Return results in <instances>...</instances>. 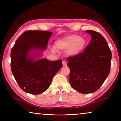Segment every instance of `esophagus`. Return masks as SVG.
<instances>
[{"instance_id":"34e87169","label":"esophagus","mask_w":121,"mask_h":121,"mask_svg":"<svg viewBox=\"0 0 121 121\" xmlns=\"http://www.w3.org/2000/svg\"><path fill=\"white\" fill-rule=\"evenodd\" d=\"M62 65H63V67L67 66V63L66 62H65V61H62Z\"/></svg>"}]
</instances>
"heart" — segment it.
I'll return each instance as SVG.
<instances>
[{"label": "heart", "instance_id": "heart-1", "mask_svg": "<svg viewBox=\"0 0 121 121\" xmlns=\"http://www.w3.org/2000/svg\"><path fill=\"white\" fill-rule=\"evenodd\" d=\"M86 45V40L84 38L77 35H71L58 39L56 42V46L60 50H66L68 56H75L82 52ZM53 52L55 51L53 50Z\"/></svg>", "mask_w": 121, "mask_h": 121}]
</instances>
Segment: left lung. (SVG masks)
<instances>
[{"mask_svg": "<svg viewBox=\"0 0 121 121\" xmlns=\"http://www.w3.org/2000/svg\"><path fill=\"white\" fill-rule=\"evenodd\" d=\"M86 32L91 40L84 51L67 59L70 85L83 94L93 93L99 89L109 75L112 59L111 50L105 38L93 30Z\"/></svg>", "mask_w": 121, "mask_h": 121, "instance_id": "1", "label": "left lung"}]
</instances>
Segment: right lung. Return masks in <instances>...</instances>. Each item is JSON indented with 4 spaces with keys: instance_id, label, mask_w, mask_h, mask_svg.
<instances>
[{
    "instance_id": "right-lung-1",
    "label": "right lung",
    "mask_w": 121,
    "mask_h": 121,
    "mask_svg": "<svg viewBox=\"0 0 121 121\" xmlns=\"http://www.w3.org/2000/svg\"><path fill=\"white\" fill-rule=\"evenodd\" d=\"M52 32L29 30L16 40L11 50V67L21 89L26 93L39 95L48 89L53 77L62 67V60L37 59L46 50Z\"/></svg>"
}]
</instances>
